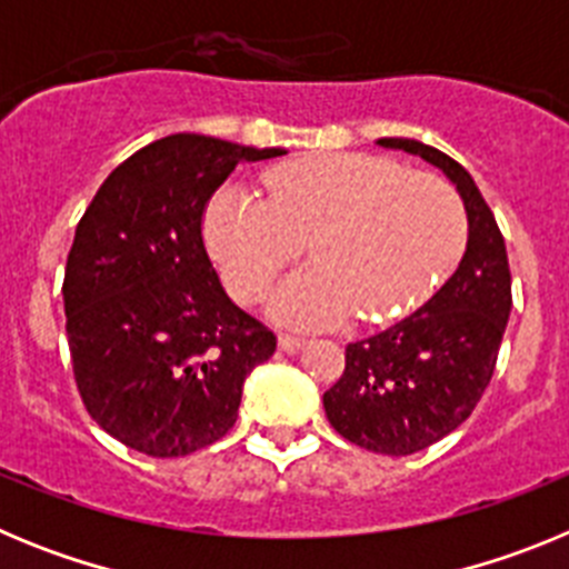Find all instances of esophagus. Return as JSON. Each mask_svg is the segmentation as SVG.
Instances as JSON below:
<instances>
[{
    "mask_svg": "<svg viewBox=\"0 0 569 569\" xmlns=\"http://www.w3.org/2000/svg\"><path fill=\"white\" fill-rule=\"evenodd\" d=\"M279 347L284 350V353H296V350H301V347H305V339H301V336H293V333H279Z\"/></svg>",
    "mask_w": 569,
    "mask_h": 569,
    "instance_id": "obj_1",
    "label": "esophagus"
}]
</instances>
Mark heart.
<instances>
[{
    "mask_svg": "<svg viewBox=\"0 0 569 569\" xmlns=\"http://www.w3.org/2000/svg\"><path fill=\"white\" fill-rule=\"evenodd\" d=\"M268 199L222 188L204 213V239L230 296L253 305L301 253L273 296V313L296 328L399 319L419 308L459 264L467 210L433 173L367 153H313L261 176Z\"/></svg>",
    "mask_w": 569,
    "mask_h": 569,
    "instance_id": "heart-1",
    "label": "heart"
}]
</instances>
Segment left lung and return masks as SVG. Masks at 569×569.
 <instances>
[{
  "label": "left lung",
  "instance_id": "1",
  "mask_svg": "<svg viewBox=\"0 0 569 569\" xmlns=\"http://www.w3.org/2000/svg\"><path fill=\"white\" fill-rule=\"evenodd\" d=\"M445 170L465 199L467 250L459 270L413 316L345 350V373L325 393L336 433L385 456L436 445L476 410L510 319L505 236L472 176L416 139H379Z\"/></svg>",
  "mask_w": 569,
  "mask_h": 569
}]
</instances>
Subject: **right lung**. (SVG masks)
I'll list each match as a JSON object with an SVG mask.
<instances>
[{
  "label": "right lung",
  "mask_w": 569,
  "mask_h": 569,
  "mask_svg": "<svg viewBox=\"0 0 569 569\" xmlns=\"http://www.w3.org/2000/svg\"><path fill=\"white\" fill-rule=\"evenodd\" d=\"M244 148L173 133L124 159L77 224L62 296L84 410L130 450L176 459L236 425L241 385L276 336L224 293L204 248V210Z\"/></svg>",
  "instance_id": "obj_1"
}]
</instances>
